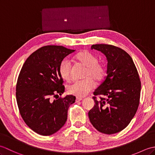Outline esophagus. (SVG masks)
Masks as SVG:
<instances>
[{
    "label": "esophagus",
    "instance_id": "1",
    "mask_svg": "<svg viewBox=\"0 0 155 155\" xmlns=\"http://www.w3.org/2000/svg\"><path fill=\"white\" fill-rule=\"evenodd\" d=\"M82 100H83V98H79V97H77V98H76V102H79V101H81Z\"/></svg>",
    "mask_w": 155,
    "mask_h": 155
}]
</instances>
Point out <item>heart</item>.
Here are the masks:
<instances>
[{
    "instance_id": "obj_1",
    "label": "heart",
    "mask_w": 155,
    "mask_h": 155,
    "mask_svg": "<svg viewBox=\"0 0 155 155\" xmlns=\"http://www.w3.org/2000/svg\"><path fill=\"white\" fill-rule=\"evenodd\" d=\"M74 58L86 67L83 80L74 81L68 84L67 90L68 94L78 97L86 96L93 89L95 84L93 79L99 82L103 79L105 74V68L103 64L98 62V58L92 52L83 51L75 55ZM71 64L68 59H63L58 67V72L62 78L68 81L71 78Z\"/></svg>"
}]
</instances>
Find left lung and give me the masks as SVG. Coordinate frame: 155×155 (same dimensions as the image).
Instances as JSON below:
<instances>
[{
  "label": "left lung",
  "mask_w": 155,
  "mask_h": 155,
  "mask_svg": "<svg viewBox=\"0 0 155 155\" xmlns=\"http://www.w3.org/2000/svg\"><path fill=\"white\" fill-rule=\"evenodd\" d=\"M91 49L101 51L107 59V76L94 92L101 95L88 112L91 124L99 132L112 134L126 128L139 105L141 84L132 58L113 45L98 44ZM105 98H104V97Z\"/></svg>",
  "instance_id": "left-lung-1"
}]
</instances>
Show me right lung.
Segmentation results:
<instances>
[{
	"mask_svg": "<svg viewBox=\"0 0 155 155\" xmlns=\"http://www.w3.org/2000/svg\"><path fill=\"white\" fill-rule=\"evenodd\" d=\"M62 46L48 45L32 53L18 75L16 98L22 119L35 133L49 136L57 133L67 120L70 105L76 97L64 92L58 67L63 59L74 52ZM57 100L54 101L52 97Z\"/></svg>",
	"mask_w": 155,
	"mask_h": 155,
	"instance_id": "1",
	"label": "right lung"
}]
</instances>
